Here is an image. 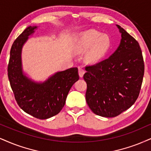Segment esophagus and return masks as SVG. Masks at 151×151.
<instances>
[{
    "instance_id": "esophagus-1",
    "label": "esophagus",
    "mask_w": 151,
    "mask_h": 151,
    "mask_svg": "<svg viewBox=\"0 0 151 151\" xmlns=\"http://www.w3.org/2000/svg\"><path fill=\"white\" fill-rule=\"evenodd\" d=\"M78 73H79V76L81 78H83V75H84L85 73V70L84 69H83L82 68H79L78 69Z\"/></svg>"
}]
</instances>
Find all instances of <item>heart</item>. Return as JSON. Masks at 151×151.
<instances>
[{
    "mask_svg": "<svg viewBox=\"0 0 151 151\" xmlns=\"http://www.w3.org/2000/svg\"><path fill=\"white\" fill-rule=\"evenodd\" d=\"M111 46L109 37L95 31H87L80 35L75 45L78 52L87 51L85 58L89 63H96L103 58Z\"/></svg>",
    "mask_w": 151,
    "mask_h": 151,
    "instance_id": "obj_1",
    "label": "heart"
}]
</instances>
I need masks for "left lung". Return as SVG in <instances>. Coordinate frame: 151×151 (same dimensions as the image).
I'll return each instance as SVG.
<instances>
[{
  "instance_id": "obj_1",
  "label": "left lung",
  "mask_w": 151,
  "mask_h": 151,
  "mask_svg": "<svg viewBox=\"0 0 151 151\" xmlns=\"http://www.w3.org/2000/svg\"><path fill=\"white\" fill-rule=\"evenodd\" d=\"M120 43L109 58L87 66L83 78L90 109L96 115L113 118L134 104L140 92L144 63L139 42L119 25Z\"/></svg>"
}]
</instances>
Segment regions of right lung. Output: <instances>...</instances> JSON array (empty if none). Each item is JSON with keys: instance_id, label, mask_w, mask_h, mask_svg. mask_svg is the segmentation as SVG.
Wrapping results in <instances>:
<instances>
[{"instance_id": "obj_1", "label": "right lung", "mask_w": 151, "mask_h": 151, "mask_svg": "<svg viewBox=\"0 0 151 151\" xmlns=\"http://www.w3.org/2000/svg\"><path fill=\"white\" fill-rule=\"evenodd\" d=\"M37 29L38 26L27 27L13 42L7 74L19 106L28 114L45 120L60 112L79 76L76 67L55 73L43 82H36L27 76L22 67V47Z\"/></svg>"}]
</instances>
